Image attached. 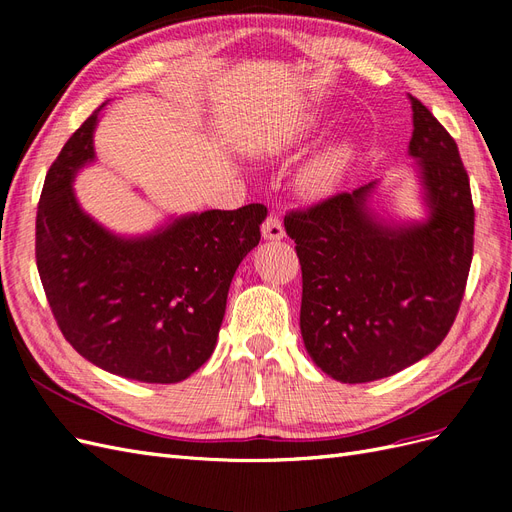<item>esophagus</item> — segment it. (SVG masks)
<instances>
[{
  "label": "esophagus",
  "mask_w": 512,
  "mask_h": 512,
  "mask_svg": "<svg viewBox=\"0 0 512 512\" xmlns=\"http://www.w3.org/2000/svg\"><path fill=\"white\" fill-rule=\"evenodd\" d=\"M262 237L267 241H280L286 237L284 226L280 222V218H275V215H269V218L262 222Z\"/></svg>",
  "instance_id": "34e87169"
}]
</instances>
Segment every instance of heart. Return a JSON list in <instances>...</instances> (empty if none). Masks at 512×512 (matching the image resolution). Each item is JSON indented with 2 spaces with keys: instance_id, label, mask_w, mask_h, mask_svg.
I'll return each mask as SVG.
<instances>
[{
  "instance_id": "obj_1",
  "label": "heart",
  "mask_w": 512,
  "mask_h": 512,
  "mask_svg": "<svg viewBox=\"0 0 512 512\" xmlns=\"http://www.w3.org/2000/svg\"><path fill=\"white\" fill-rule=\"evenodd\" d=\"M352 158V147L348 143H335L309 162L301 173V190L309 196L329 194L342 181Z\"/></svg>"
}]
</instances>
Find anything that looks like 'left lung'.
<instances>
[{
    "label": "left lung",
    "mask_w": 512,
    "mask_h": 512,
    "mask_svg": "<svg viewBox=\"0 0 512 512\" xmlns=\"http://www.w3.org/2000/svg\"><path fill=\"white\" fill-rule=\"evenodd\" d=\"M429 218L380 222L367 207L376 183L286 213L303 273L301 335L324 374L359 384L389 378L436 350L451 331L474 252L470 179L457 143L410 96Z\"/></svg>",
    "instance_id": "1"
}]
</instances>
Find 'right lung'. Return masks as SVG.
Wrapping results in <instances>:
<instances>
[{
	"instance_id": "right-lung-1",
	"label": "right lung",
	"mask_w": 512,
	"mask_h": 512,
	"mask_svg": "<svg viewBox=\"0 0 512 512\" xmlns=\"http://www.w3.org/2000/svg\"><path fill=\"white\" fill-rule=\"evenodd\" d=\"M102 106L51 164L36 215V265L68 344L115 376L175 384L207 363L241 260L260 241L267 207L185 215L123 239L76 203L72 179L94 160Z\"/></svg>"
}]
</instances>
